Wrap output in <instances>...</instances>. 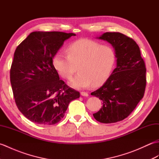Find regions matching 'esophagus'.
I'll return each instance as SVG.
<instances>
[{"instance_id":"1","label":"esophagus","mask_w":159,"mask_h":159,"mask_svg":"<svg viewBox=\"0 0 159 159\" xmlns=\"http://www.w3.org/2000/svg\"><path fill=\"white\" fill-rule=\"evenodd\" d=\"M80 94H81V96H89L88 93H87L85 92H80Z\"/></svg>"}]
</instances>
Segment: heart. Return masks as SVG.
Returning <instances> with one entry per match:
<instances>
[{
	"mask_svg": "<svg viewBox=\"0 0 159 159\" xmlns=\"http://www.w3.org/2000/svg\"><path fill=\"white\" fill-rule=\"evenodd\" d=\"M67 55L57 53L53 66L63 79L71 80L70 85L76 88H86L92 84L98 87L109 79L116 64V55L112 47L101 44L92 39H77L67 46Z\"/></svg>",
	"mask_w": 159,
	"mask_h": 159,
	"instance_id": "b5f03b06",
	"label": "heart"
}]
</instances>
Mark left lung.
Returning <instances> with one entry per match:
<instances>
[{"mask_svg": "<svg viewBox=\"0 0 159 159\" xmlns=\"http://www.w3.org/2000/svg\"><path fill=\"white\" fill-rule=\"evenodd\" d=\"M99 39L113 46L117 67L105 83L91 93L102 101V108L93 116L101 123H116L129 116L143 98L146 86V64L133 39L116 32L104 33Z\"/></svg>", "mask_w": 159, "mask_h": 159, "instance_id": "8db88e82", "label": "left lung"}]
</instances>
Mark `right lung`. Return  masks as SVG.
Returning <instances> with one entry per match:
<instances>
[{
  "instance_id": "obj_1",
  "label": "right lung",
  "mask_w": 159,
  "mask_h": 159,
  "mask_svg": "<svg viewBox=\"0 0 159 159\" xmlns=\"http://www.w3.org/2000/svg\"><path fill=\"white\" fill-rule=\"evenodd\" d=\"M74 33L35 31L17 47L10 69L16 106L28 120L53 125L62 120L71 101L80 93L67 85L52 63L66 39Z\"/></svg>"
}]
</instances>
